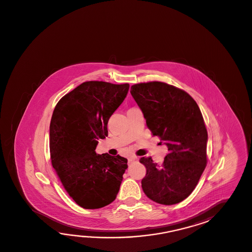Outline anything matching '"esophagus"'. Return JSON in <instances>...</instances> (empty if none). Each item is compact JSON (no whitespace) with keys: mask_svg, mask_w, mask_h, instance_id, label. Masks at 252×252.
<instances>
[{"mask_svg":"<svg viewBox=\"0 0 252 252\" xmlns=\"http://www.w3.org/2000/svg\"><path fill=\"white\" fill-rule=\"evenodd\" d=\"M138 160V158H136V157H133V158H130L128 159V163L129 164H131V163H133L134 161H137Z\"/></svg>","mask_w":252,"mask_h":252,"instance_id":"esophagus-1","label":"esophagus"}]
</instances>
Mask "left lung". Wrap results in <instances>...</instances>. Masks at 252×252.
Here are the masks:
<instances>
[{
	"label": "left lung",
	"mask_w": 252,
	"mask_h": 252,
	"mask_svg": "<svg viewBox=\"0 0 252 252\" xmlns=\"http://www.w3.org/2000/svg\"><path fill=\"white\" fill-rule=\"evenodd\" d=\"M130 93L154 136L168 147L161 165L142 157L144 194L161 205H175L195 189L207 162V131L198 105L185 91L161 82L132 85Z\"/></svg>",
	"instance_id": "left-lung-1"
}]
</instances>
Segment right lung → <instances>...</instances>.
<instances>
[{
    "instance_id": "right-lung-1",
    "label": "right lung",
    "mask_w": 252,
    "mask_h": 252,
    "mask_svg": "<svg viewBox=\"0 0 252 252\" xmlns=\"http://www.w3.org/2000/svg\"><path fill=\"white\" fill-rule=\"evenodd\" d=\"M128 83L90 81L67 93L50 122V159L68 195L85 209H98L118 195L127 159L97 154L98 139L108 136V122L128 93Z\"/></svg>"
}]
</instances>
